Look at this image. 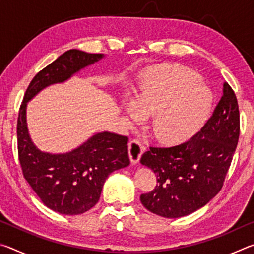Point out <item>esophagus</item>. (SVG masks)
Returning <instances> with one entry per match:
<instances>
[{"mask_svg": "<svg viewBox=\"0 0 254 254\" xmlns=\"http://www.w3.org/2000/svg\"><path fill=\"white\" fill-rule=\"evenodd\" d=\"M143 151L144 147L141 144L140 141L132 140L131 142L128 143V154H130V159L133 165H136V163L139 162Z\"/></svg>", "mask_w": 254, "mask_h": 254, "instance_id": "esophagus-1", "label": "esophagus"}]
</instances>
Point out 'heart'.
Masks as SVG:
<instances>
[{
    "label": "heart",
    "instance_id": "heart-1",
    "mask_svg": "<svg viewBox=\"0 0 254 254\" xmlns=\"http://www.w3.org/2000/svg\"><path fill=\"white\" fill-rule=\"evenodd\" d=\"M213 94L195 71L162 65L142 74L135 95L124 93L123 106L133 122L152 115L151 131L162 143L187 139L207 120Z\"/></svg>",
    "mask_w": 254,
    "mask_h": 254
}]
</instances>
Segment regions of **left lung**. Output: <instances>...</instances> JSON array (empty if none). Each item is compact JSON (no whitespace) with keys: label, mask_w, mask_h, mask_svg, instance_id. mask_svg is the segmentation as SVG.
Returning a JSON list of instances; mask_svg holds the SVG:
<instances>
[{"label":"left lung","mask_w":254,"mask_h":254,"mask_svg":"<svg viewBox=\"0 0 254 254\" xmlns=\"http://www.w3.org/2000/svg\"><path fill=\"white\" fill-rule=\"evenodd\" d=\"M240 135L238 100L224 83L214 113L191 139L170 148H150L141 165L157 176L152 191L140 196L150 212L166 218L186 216L205 206L224 183Z\"/></svg>","instance_id":"8db88e82"}]
</instances>
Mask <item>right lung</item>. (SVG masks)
Returning a JSON list of instances; mask_svg holds the SVG:
<instances>
[{"label":"right lung","mask_w":254,"mask_h":254,"mask_svg":"<svg viewBox=\"0 0 254 254\" xmlns=\"http://www.w3.org/2000/svg\"><path fill=\"white\" fill-rule=\"evenodd\" d=\"M104 57L77 49L66 51L34 76L20 107L16 133L23 176L42 203L59 214L79 215L96 205L109 175L130 165L128 137L103 131L68 152L42 151L28 130V103L42 89L65 83Z\"/></svg>","instance_id":"1"}]
</instances>
